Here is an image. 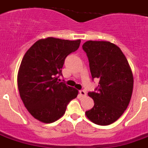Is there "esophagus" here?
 I'll use <instances>...</instances> for the list:
<instances>
[{"mask_svg":"<svg viewBox=\"0 0 148 148\" xmlns=\"http://www.w3.org/2000/svg\"><path fill=\"white\" fill-rule=\"evenodd\" d=\"M79 94H80V95L82 96V97H84V96H86V95H87V93H86L85 91L83 90H79Z\"/></svg>","mask_w":148,"mask_h":148,"instance_id":"esophagus-1","label":"esophagus"}]
</instances>
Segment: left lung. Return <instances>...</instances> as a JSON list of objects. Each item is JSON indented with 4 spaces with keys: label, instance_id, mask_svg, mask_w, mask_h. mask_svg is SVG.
<instances>
[{
    "label": "left lung",
    "instance_id": "1",
    "mask_svg": "<svg viewBox=\"0 0 148 148\" xmlns=\"http://www.w3.org/2000/svg\"><path fill=\"white\" fill-rule=\"evenodd\" d=\"M82 47L92 79H99L96 91L88 92L94 106L85 114L96 125H109L120 118L130 103L133 88L131 68L121 49L113 43L88 40Z\"/></svg>",
    "mask_w": 148,
    "mask_h": 148
}]
</instances>
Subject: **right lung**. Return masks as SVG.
<instances>
[{
    "label": "right lung",
    "mask_w": 148,
    "mask_h": 148,
    "mask_svg": "<svg viewBox=\"0 0 148 148\" xmlns=\"http://www.w3.org/2000/svg\"><path fill=\"white\" fill-rule=\"evenodd\" d=\"M80 43V39H40L23 56L18 73L19 94L29 113L38 121H57L77 97L78 90L58 82V75L66 56L76 51Z\"/></svg>",
    "instance_id": "add662e5"
}]
</instances>
